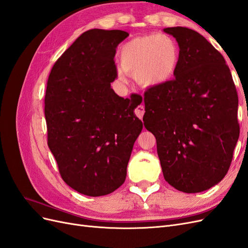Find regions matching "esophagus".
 Segmentation results:
<instances>
[{"label": "esophagus", "mask_w": 248, "mask_h": 248, "mask_svg": "<svg viewBox=\"0 0 248 248\" xmlns=\"http://www.w3.org/2000/svg\"><path fill=\"white\" fill-rule=\"evenodd\" d=\"M134 112H136V115L140 118V119H142V116H144V112H145V108L142 106H139L136 110H134Z\"/></svg>", "instance_id": "1"}]
</instances>
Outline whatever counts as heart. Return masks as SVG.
<instances>
[{
	"instance_id": "1",
	"label": "heart",
	"mask_w": 248,
	"mask_h": 248,
	"mask_svg": "<svg viewBox=\"0 0 248 248\" xmlns=\"http://www.w3.org/2000/svg\"><path fill=\"white\" fill-rule=\"evenodd\" d=\"M120 80L134 76L142 87H157L174 76L179 63V48L171 37L151 34L137 37L123 44L119 52Z\"/></svg>"
}]
</instances>
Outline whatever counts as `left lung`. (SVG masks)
<instances>
[{
  "instance_id": "left-lung-1",
  "label": "left lung",
  "mask_w": 248,
  "mask_h": 248,
  "mask_svg": "<svg viewBox=\"0 0 248 248\" xmlns=\"http://www.w3.org/2000/svg\"><path fill=\"white\" fill-rule=\"evenodd\" d=\"M163 32L176 38L175 78L145 93L144 125L156 138L163 177L176 189L196 193L227 175L239 139L238 95L220 52L191 29Z\"/></svg>"
}]
</instances>
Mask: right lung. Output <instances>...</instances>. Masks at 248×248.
Segmentation results:
<instances>
[{
    "label": "right lung",
    "instance_id": "right-lung-1",
    "mask_svg": "<svg viewBox=\"0 0 248 248\" xmlns=\"http://www.w3.org/2000/svg\"><path fill=\"white\" fill-rule=\"evenodd\" d=\"M129 34L92 29L58 59L47 80L44 114L47 144L64 182L89 197L111 193L127 174L142 122L141 96L123 98L110 88L116 48Z\"/></svg>",
    "mask_w": 248,
    "mask_h": 248
}]
</instances>
